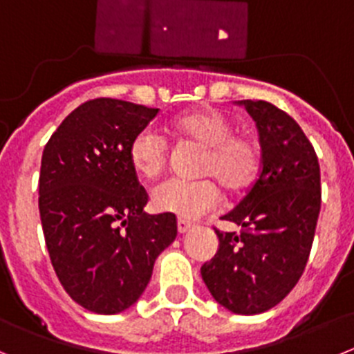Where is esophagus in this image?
I'll use <instances>...</instances> for the list:
<instances>
[{"mask_svg":"<svg viewBox=\"0 0 354 354\" xmlns=\"http://www.w3.org/2000/svg\"><path fill=\"white\" fill-rule=\"evenodd\" d=\"M192 227H194V225L190 224V222L183 221V218H180V221H178V232H180V234H185V232H189Z\"/></svg>","mask_w":354,"mask_h":354,"instance_id":"1","label":"esophagus"}]
</instances>
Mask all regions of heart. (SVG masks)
<instances>
[{
    "instance_id": "heart-1",
    "label": "heart",
    "mask_w": 354,
    "mask_h": 354,
    "mask_svg": "<svg viewBox=\"0 0 354 354\" xmlns=\"http://www.w3.org/2000/svg\"><path fill=\"white\" fill-rule=\"evenodd\" d=\"M176 138L205 148L197 174L203 180H167L151 192V206L158 213L196 221L213 212L221 203L222 185L227 192L238 194L256 181L261 167V146L247 133L234 132L227 116L213 109H194L176 116L169 123ZM169 146L153 129H142L129 146V160L133 173L145 180H155L164 173ZM213 177L217 183L211 180Z\"/></svg>"
}]
</instances>
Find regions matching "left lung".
<instances>
[{
  "instance_id": "left-lung-1",
  "label": "left lung",
  "mask_w": 354,
  "mask_h": 354,
  "mask_svg": "<svg viewBox=\"0 0 354 354\" xmlns=\"http://www.w3.org/2000/svg\"><path fill=\"white\" fill-rule=\"evenodd\" d=\"M261 142L259 176L215 229L218 250L201 266L216 304L241 316L270 310L291 292L307 264L321 209L317 155L300 125L270 102L240 100Z\"/></svg>"
}]
</instances>
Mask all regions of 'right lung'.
Returning a JSON list of instances; mask_svg holds the SVG:
<instances>
[{
  "label": "right lung",
  "instance_id": "right-lung-1",
  "mask_svg": "<svg viewBox=\"0 0 354 354\" xmlns=\"http://www.w3.org/2000/svg\"><path fill=\"white\" fill-rule=\"evenodd\" d=\"M158 109L116 98L88 100L44 148L38 209L53 268L70 298L95 314L139 300L176 216L148 215V194L129 160L136 133Z\"/></svg>",
  "mask_w": 354,
  "mask_h": 354
}]
</instances>
